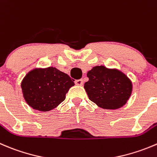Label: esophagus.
Segmentation results:
<instances>
[{
	"instance_id": "esophagus-1",
	"label": "esophagus",
	"mask_w": 157,
	"mask_h": 157,
	"mask_svg": "<svg viewBox=\"0 0 157 157\" xmlns=\"http://www.w3.org/2000/svg\"><path fill=\"white\" fill-rule=\"evenodd\" d=\"M83 81L82 79L75 80V84L77 85V86H82V85H83Z\"/></svg>"
}]
</instances>
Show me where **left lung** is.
<instances>
[{
	"label": "left lung",
	"instance_id": "left-lung-1",
	"mask_svg": "<svg viewBox=\"0 0 157 157\" xmlns=\"http://www.w3.org/2000/svg\"><path fill=\"white\" fill-rule=\"evenodd\" d=\"M84 89L91 101L103 109H115L126 104L132 93V82L121 71L97 66L88 71Z\"/></svg>",
	"mask_w": 157,
	"mask_h": 157
}]
</instances>
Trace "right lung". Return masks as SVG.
Masks as SVG:
<instances>
[{"mask_svg": "<svg viewBox=\"0 0 157 157\" xmlns=\"http://www.w3.org/2000/svg\"><path fill=\"white\" fill-rule=\"evenodd\" d=\"M74 80L55 67L34 69L21 83L23 95L33 109L51 110L66 98V94L74 85Z\"/></svg>", "mask_w": 157, "mask_h": 157, "instance_id": "add662e5", "label": "right lung"}]
</instances>
